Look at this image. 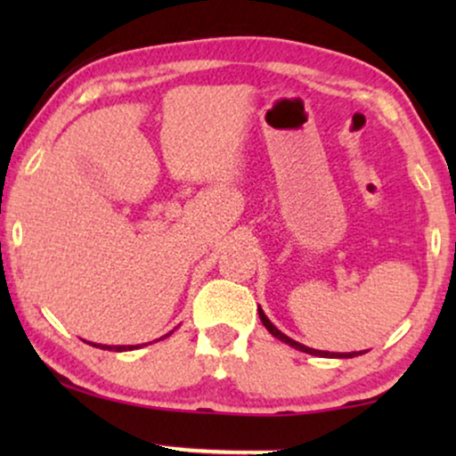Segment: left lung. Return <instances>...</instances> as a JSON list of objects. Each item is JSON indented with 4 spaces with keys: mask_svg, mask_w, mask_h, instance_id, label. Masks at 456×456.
I'll return each instance as SVG.
<instances>
[{
    "mask_svg": "<svg viewBox=\"0 0 456 456\" xmlns=\"http://www.w3.org/2000/svg\"><path fill=\"white\" fill-rule=\"evenodd\" d=\"M259 311V320H261V323H264V326L267 328V332H270L272 336H276L278 340H282V342H286V345L289 346H292V348H297V351H303V353H307V354H315V357H332V359H351V357H359V354H363L365 351H354V353H328V351H315V348H309V346H305V345H301V342H297V340H292V338H289V336L286 334H282L280 332V330L273 326V323L267 320V315L264 314V309H257Z\"/></svg>",
    "mask_w": 456,
    "mask_h": 456,
    "instance_id": "1",
    "label": "left lung"
}]
</instances>
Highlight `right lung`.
Segmentation results:
<instances>
[{
  "label": "right lung",
  "instance_id": "obj_1",
  "mask_svg": "<svg viewBox=\"0 0 456 456\" xmlns=\"http://www.w3.org/2000/svg\"><path fill=\"white\" fill-rule=\"evenodd\" d=\"M172 334V332H170ZM170 334H166V336H170ZM164 336V338H166ZM93 346H99V348H103V351H116V353H122V351H133V348H139L141 345H128V346H108V345H93Z\"/></svg>",
  "mask_w": 456,
  "mask_h": 456
}]
</instances>
